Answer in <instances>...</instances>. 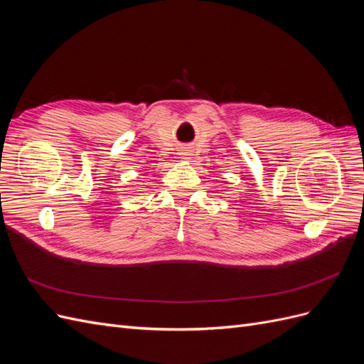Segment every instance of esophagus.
I'll return each mask as SVG.
<instances>
[{"label":"esophagus","instance_id":"obj_1","mask_svg":"<svg viewBox=\"0 0 364 364\" xmlns=\"http://www.w3.org/2000/svg\"><path fill=\"white\" fill-rule=\"evenodd\" d=\"M181 155H182V159H190V156H191V151H190L188 149H182Z\"/></svg>","mask_w":364,"mask_h":364}]
</instances>
